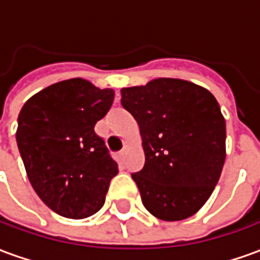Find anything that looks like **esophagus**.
Wrapping results in <instances>:
<instances>
[{"instance_id":"34e87169","label":"esophagus","mask_w":260,"mask_h":260,"mask_svg":"<svg viewBox=\"0 0 260 260\" xmlns=\"http://www.w3.org/2000/svg\"><path fill=\"white\" fill-rule=\"evenodd\" d=\"M126 152H128V145H124V147H122V149L119 150V156H121V158L125 157Z\"/></svg>"}]
</instances>
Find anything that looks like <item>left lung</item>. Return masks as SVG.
Returning a JSON list of instances; mask_svg holds the SVG:
<instances>
[{
	"instance_id": "1",
	"label": "left lung",
	"mask_w": 260,
	"mask_h": 260,
	"mask_svg": "<svg viewBox=\"0 0 260 260\" xmlns=\"http://www.w3.org/2000/svg\"><path fill=\"white\" fill-rule=\"evenodd\" d=\"M121 104L141 128L146 160L132 178L143 206L166 221L195 214L225 160V121L217 100L195 83L160 78L121 89Z\"/></svg>"
}]
</instances>
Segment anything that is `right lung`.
Returning a JSON list of instances; mask_svg holds the SVG:
<instances>
[{
    "label": "right lung",
    "mask_w": 260,
    "mask_h": 260,
    "mask_svg": "<svg viewBox=\"0 0 260 260\" xmlns=\"http://www.w3.org/2000/svg\"><path fill=\"white\" fill-rule=\"evenodd\" d=\"M113 102L114 90L75 78L39 91L20 110L16 143L27 178L59 216L85 218L104 205L118 164L94 125Z\"/></svg>",
    "instance_id": "right-lung-1"
}]
</instances>
